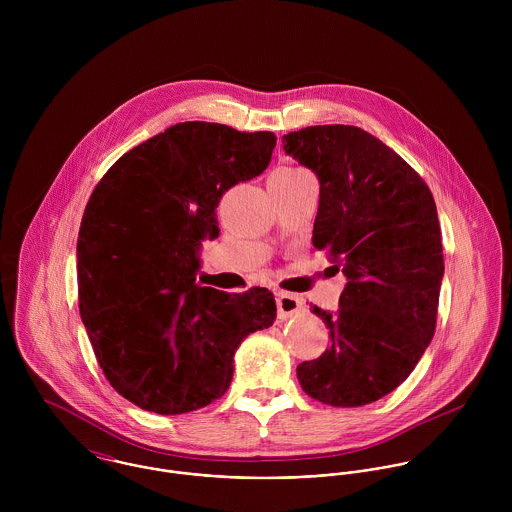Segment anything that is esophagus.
<instances>
[{
  "label": "esophagus",
  "mask_w": 512,
  "mask_h": 512,
  "mask_svg": "<svg viewBox=\"0 0 512 512\" xmlns=\"http://www.w3.org/2000/svg\"><path fill=\"white\" fill-rule=\"evenodd\" d=\"M276 303H278V317L280 319H290L297 311H301V307H303L301 297L292 295V293H278L276 295Z\"/></svg>",
  "instance_id": "esophagus-1"
}]
</instances>
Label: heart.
Segmentation results:
<instances>
[{
    "label": "heart",
    "instance_id": "b5f03b06",
    "mask_svg": "<svg viewBox=\"0 0 512 512\" xmlns=\"http://www.w3.org/2000/svg\"><path fill=\"white\" fill-rule=\"evenodd\" d=\"M284 171H299V169H284Z\"/></svg>",
    "mask_w": 512,
    "mask_h": 512
}]
</instances>
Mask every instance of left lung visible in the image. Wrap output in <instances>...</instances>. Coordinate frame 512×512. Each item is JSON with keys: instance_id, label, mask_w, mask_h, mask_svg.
<instances>
[{"instance_id": "left-lung-1", "label": "left lung", "mask_w": 512, "mask_h": 512, "mask_svg": "<svg viewBox=\"0 0 512 512\" xmlns=\"http://www.w3.org/2000/svg\"><path fill=\"white\" fill-rule=\"evenodd\" d=\"M282 144L319 179L311 240L347 278L337 311L313 307L331 345L297 366V378L323 404L365 406L398 388L434 337L438 209L424 179L357 126H309Z\"/></svg>"}]
</instances>
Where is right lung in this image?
I'll use <instances>...</instances> for the list:
<instances>
[{
  "label": "right lung",
  "mask_w": 512,
  "mask_h": 512,
  "mask_svg": "<svg viewBox=\"0 0 512 512\" xmlns=\"http://www.w3.org/2000/svg\"><path fill=\"white\" fill-rule=\"evenodd\" d=\"M272 132L181 122L124 153L96 185L76 242L78 307L94 355L126 400L185 414L222 396L234 353L268 329L266 288H201V248L219 236L226 189L260 175Z\"/></svg>",
  "instance_id": "right-lung-1"
}]
</instances>
